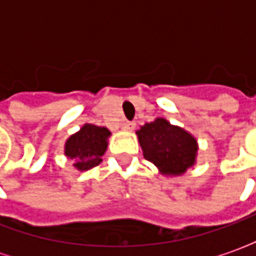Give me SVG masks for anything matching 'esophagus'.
<instances>
[{
    "label": "esophagus",
    "mask_w": 256,
    "mask_h": 256,
    "mask_svg": "<svg viewBox=\"0 0 256 256\" xmlns=\"http://www.w3.org/2000/svg\"><path fill=\"white\" fill-rule=\"evenodd\" d=\"M134 128H136V122L126 120V122L123 123V128H124V130H133Z\"/></svg>",
    "instance_id": "34e87169"
}]
</instances>
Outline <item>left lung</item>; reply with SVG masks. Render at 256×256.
<instances>
[{
    "label": "left lung",
    "instance_id": "1",
    "mask_svg": "<svg viewBox=\"0 0 256 256\" xmlns=\"http://www.w3.org/2000/svg\"><path fill=\"white\" fill-rule=\"evenodd\" d=\"M137 134L144 158L159 167L162 174L180 176L193 166L198 145L196 140L184 128L158 118L144 124Z\"/></svg>",
    "mask_w": 256,
    "mask_h": 256
}]
</instances>
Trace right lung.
Segmentation results:
<instances>
[{"label": "right lung", "mask_w": 256, "mask_h": 256, "mask_svg": "<svg viewBox=\"0 0 256 256\" xmlns=\"http://www.w3.org/2000/svg\"><path fill=\"white\" fill-rule=\"evenodd\" d=\"M110 130L94 124H84L78 133L71 136L66 142V155L75 159L78 170H89L101 162L106 150V138Z\"/></svg>", "instance_id": "add662e5"}]
</instances>
